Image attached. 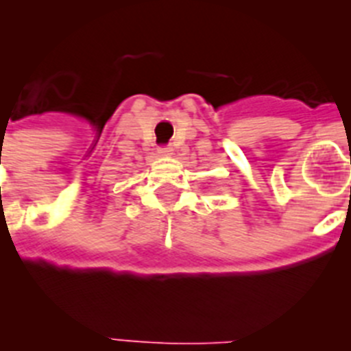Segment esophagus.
<instances>
[{
	"label": "esophagus",
	"instance_id": "esophagus-1",
	"mask_svg": "<svg viewBox=\"0 0 351 351\" xmlns=\"http://www.w3.org/2000/svg\"><path fill=\"white\" fill-rule=\"evenodd\" d=\"M158 153L160 154H172V147H169V145H161V147H158Z\"/></svg>",
	"mask_w": 351,
	"mask_h": 351
}]
</instances>
